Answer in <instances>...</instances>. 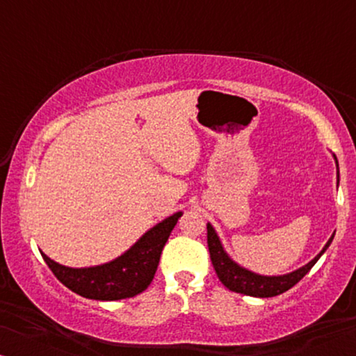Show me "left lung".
<instances>
[{"mask_svg": "<svg viewBox=\"0 0 356 356\" xmlns=\"http://www.w3.org/2000/svg\"><path fill=\"white\" fill-rule=\"evenodd\" d=\"M335 163H337V168H339L337 159H335ZM337 184H339V172H337ZM334 235L329 238L327 243H325L323 251H321L313 261H309L308 264L300 267V269L284 275H259L245 269V267L238 266L236 262L227 254V251L223 250L220 238L217 236L213 227L211 223H207V246H209V252H211L212 266L217 272V277L220 279L222 284L225 285L228 290L236 291V293H243V295L257 296V298H270V296H277L298 284V282L311 270V267L318 262L319 257L324 254L330 243H332Z\"/></svg>", "mask_w": 356, "mask_h": 356, "instance_id": "8db88e82", "label": "left lung"}]
</instances>
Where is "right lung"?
<instances>
[{"instance_id":"add662e5","label":"right lung","mask_w":356,"mask_h":356,"mask_svg":"<svg viewBox=\"0 0 356 356\" xmlns=\"http://www.w3.org/2000/svg\"><path fill=\"white\" fill-rule=\"evenodd\" d=\"M181 216L183 212H177L165 218L145 232L128 251L100 266L74 269L58 264L42 251L40 254L56 279L84 298L99 301L131 298L150 285L165 243Z\"/></svg>"}]
</instances>
